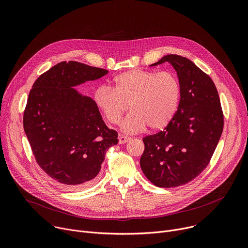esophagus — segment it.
Here are the masks:
<instances>
[{
    "label": "esophagus",
    "mask_w": 248,
    "mask_h": 248,
    "mask_svg": "<svg viewBox=\"0 0 248 248\" xmlns=\"http://www.w3.org/2000/svg\"><path fill=\"white\" fill-rule=\"evenodd\" d=\"M129 140H130L129 136H125V135H120L119 136V142H120V144H124Z\"/></svg>",
    "instance_id": "esophagus-1"
}]
</instances>
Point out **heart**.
I'll return each mask as SVG.
<instances>
[{
  "instance_id": "b5f03b06",
  "label": "heart",
  "mask_w": 248,
  "mask_h": 248,
  "mask_svg": "<svg viewBox=\"0 0 248 248\" xmlns=\"http://www.w3.org/2000/svg\"><path fill=\"white\" fill-rule=\"evenodd\" d=\"M182 93V82L173 72L134 68L116 76L111 88L99 86L94 102L112 124H119L129 108L131 113L123 124L127 132H137L145 126L159 130L178 112Z\"/></svg>"
}]
</instances>
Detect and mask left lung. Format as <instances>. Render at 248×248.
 Masks as SVG:
<instances>
[{
    "label": "left lung",
    "instance_id": "left-lung-1",
    "mask_svg": "<svg viewBox=\"0 0 248 248\" xmlns=\"http://www.w3.org/2000/svg\"><path fill=\"white\" fill-rule=\"evenodd\" d=\"M167 62L182 82V100L164 130L143 137L140 167L153 185L170 188L191 182L208 166L223 132L224 113L207 74L178 55L165 56L151 65Z\"/></svg>",
    "mask_w": 248,
    "mask_h": 248
}]
</instances>
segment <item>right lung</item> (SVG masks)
<instances>
[{"label":"right lung","mask_w":248,"mask_h":248,"mask_svg":"<svg viewBox=\"0 0 248 248\" xmlns=\"http://www.w3.org/2000/svg\"><path fill=\"white\" fill-rule=\"evenodd\" d=\"M108 74L78 62H62L42 74L29 92L23 128L35 160L69 189L90 186L118 132L103 122L94 100L73 87Z\"/></svg>","instance_id":"1"}]
</instances>
